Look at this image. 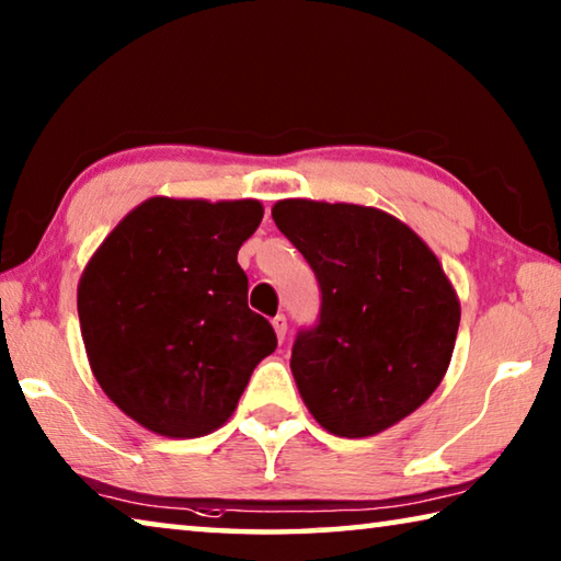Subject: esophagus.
Listing matches in <instances>:
<instances>
[{"instance_id":"obj_1","label":"esophagus","mask_w":561,"mask_h":561,"mask_svg":"<svg viewBox=\"0 0 561 561\" xmlns=\"http://www.w3.org/2000/svg\"><path fill=\"white\" fill-rule=\"evenodd\" d=\"M272 327H274V331H277V339L284 341V336H287V317L277 314L272 319Z\"/></svg>"}]
</instances>
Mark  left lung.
<instances>
[{"label": "left lung", "mask_w": 561, "mask_h": 561, "mask_svg": "<svg viewBox=\"0 0 561 561\" xmlns=\"http://www.w3.org/2000/svg\"><path fill=\"white\" fill-rule=\"evenodd\" d=\"M272 217L321 289L289 360L309 413L341 438L391 428L428 401L455 348L460 301L438 257L376 207L279 201Z\"/></svg>", "instance_id": "8db88e82"}]
</instances>
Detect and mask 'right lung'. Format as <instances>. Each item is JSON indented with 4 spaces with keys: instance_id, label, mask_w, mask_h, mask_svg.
Segmentation results:
<instances>
[{
    "instance_id": "1",
    "label": "right lung",
    "mask_w": 561,
    "mask_h": 561,
    "mask_svg": "<svg viewBox=\"0 0 561 561\" xmlns=\"http://www.w3.org/2000/svg\"><path fill=\"white\" fill-rule=\"evenodd\" d=\"M257 201L150 197L116 225L79 282L91 371L113 403L165 438L227 421L277 334L247 307L237 252Z\"/></svg>"
}]
</instances>
